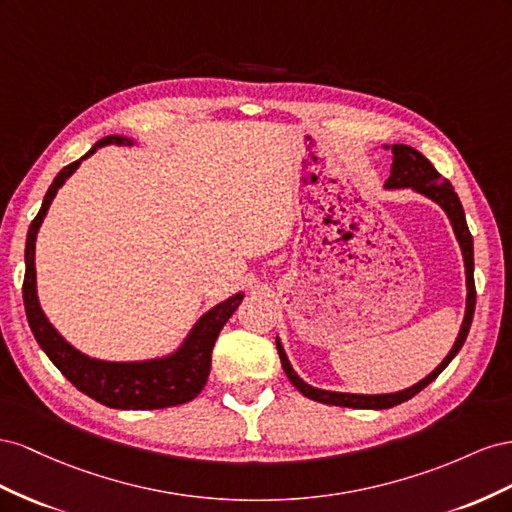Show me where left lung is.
Here are the masks:
<instances>
[{
    "label": "left lung",
    "mask_w": 512,
    "mask_h": 512,
    "mask_svg": "<svg viewBox=\"0 0 512 512\" xmlns=\"http://www.w3.org/2000/svg\"><path fill=\"white\" fill-rule=\"evenodd\" d=\"M386 150L392 152V167H390V178L386 180V188H412V191L429 197L440 206L448 221L452 225V231H455L457 242L461 246V255H463V264H465V287H467V298H465V315H463V324L457 334V341L452 345L448 356L437 364L435 371H431L425 379H420L418 384L399 390V392H388V394H354V392H334V390H321L311 384H306L304 379L291 367L285 349L276 337V349H279V358L283 364V371L289 377V382L294 384L304 397H309L313 401L326 403V405H339V407H354V410H388V407L399 405L407 399H412L414 394H418L422 388H427L433 379L440 375L450 360L459 354V349L463 347L467 332H470L472 326V317L476 309V287H474V240L472 233L467 229L465 223V212L461 201L455 193L452 184L442 178L440 173L435 171V167L429 163V160L422 156L418 150L410 148V145L403 143H394V145H384Z\"/></svg>",
    "instance_id": "1"
}]
</instances>
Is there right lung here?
Here are the masks:
<instances>
[{
  "instance_id": "1",
  "label": "right lung",
  "mask_w": 512,
  "mask_h": 512,
  "mask_svg": "<svg viewBox=\"0 0 512 512\" xmlns=\"http://www.w3.org/2000/svg\"><path fill=\"white\" fill-rule=\"evenodd\" d=\"M135 141L122 135H109L100 139L94 148L81 156L75 163L66 165L55 175L53 184L42 201V208L29 225L25 242V281H23V304L38 345L42 352L68 382L79 388L94 401L113 407V410H160V407H173L193 401L203 390L210 375L212 349L223 330L227 319L236 313L244 294L238 291L231 298L218 302L208 313H203L197 324L188 332L182 345L163 358L133 360V362H111L98 360L79 352L72 347L60 332L53 328L45 311L40 309L38 289H36V236L45 221L57 191L72 173L79 169L85 158H90L98 148L105 145H133Z\"/></svg>"
}]
</instances>
